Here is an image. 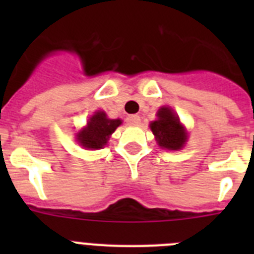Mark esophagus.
Returning <instances> with one entry per match:
<instances>
[{"label": "esophagus", "instance_id": "34e87169", "mask_svg": "<svg viewBox=\"0 0 254 254\" xmlns=\"http://www.w3.org/2000/svg\"><path fill=\"white\" fill-rule=\"evenodd\" d=\"M127 122H128L129 125H132V126H136V125H138V123L141 122V120H140V117H138V116H134V114H132V116L127 117Z\"/></svg>", "mask_w": 254, "mask_h": 254}]
</instances>
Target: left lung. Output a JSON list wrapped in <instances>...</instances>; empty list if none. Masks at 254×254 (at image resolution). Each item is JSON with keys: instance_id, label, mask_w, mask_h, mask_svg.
I'll list each match as a JSON object with an SVG mask.
<instances>
[{"instance_id": "1", "label": "left lung", "mask_w": 254, "mask_h": 254, "mask_svg": "<svg viewBox=\"0 0 254 254\" xmlns=\"http://www.w3.org/2000/svg\"><path fill=\"white\" fill-rule=\"evenodd\" d=\"M159 146L169 150H178L183 147L187 133L179 123V118L172 109L163 107L158 112V120L150 125Z\"/></svg>"}]
</instances>
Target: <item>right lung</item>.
Returning a JSON list of instances; mask_svg holds the SVG:
<instances>
[{
    "label": "right lung",
    "instance_id": "add662e5",
    "mask_svg": "<svg viewBox=\"0 0 254 254\" xmlns=\"http://www.w3.org/2000/svg\"><path fill=\"white\" fill-rule=\"evenodd\" d=\"M121 123V120L107 118L104 112H96L89 120L86 127L78 132L77 141L86 149H102Z\"/></svg>",
    "mask_w": 254,
    "mask_h": 254
}]
</instances>
